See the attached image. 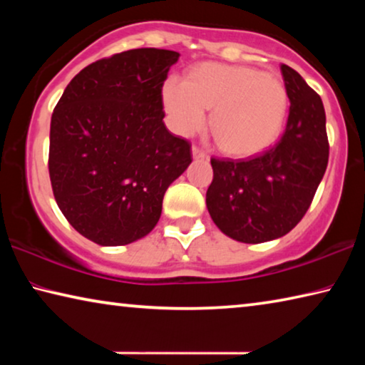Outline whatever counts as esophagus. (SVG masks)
I'll return each mask as SVG.
<instances>
[{
	"label": "esophagus",
	"mask_w": 365,
	"mask_h": 365,
	"mask_svg": "<svg viewBox=\"0 0 365 365\" xmlns=\"http://www.w3.org/2000/svg\"><path fill=\"white\" fill-rule=\"evenodd\" d=\"M191 154H193L195 159H205V158H206V153L202 151L201 148H197V146L191 148Z\"/></svg>",
	"instance_id": "1"
}]
</instances>
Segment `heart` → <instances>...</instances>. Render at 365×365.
Listing matches in <instances>:
<instances>
[{"mask_svg":"<svg viewBox=\"0 0 365 365\" xmlns=\"http://www.w3.org/2000/svg\"><path fill=\"white\" fill-rule=\"evenodd\" d=\"M163 103L172 130L191 135L205 125L207 109L215 141L232 156H255L279 140L289 98L282 80L243 66L207 63L188 78L170 77Z\"/></svg>","mask_w":365,"mask_h":365,"instance_id":"b5f03b06","label":"heart"}]
</instances>
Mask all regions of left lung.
<instances>
[{"instance_id":"1","label":"left lung","mask_w":365,"mask_h":365,"mask_svg":"<svg viewBox=\"0 0 365 365\" xmlns=\"http://www.w3.org/2000/svg\"><path fill=\"white\" fill-rule=\"evenodd\" d=\"M280 71L289 114L279 143L250 159H211L207 211L220 232L242 243L270 242L293 230L329 164L322 100L292 67L282 64Z\"/></svg>"}]
</instances>
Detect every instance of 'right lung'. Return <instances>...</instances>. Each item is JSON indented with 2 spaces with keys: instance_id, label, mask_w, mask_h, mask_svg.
<instances>
[{
  "instance_id": "add662e5",
  "label": "right lung",
  "mask_w": 365,
  "mask_h": 365,
  "mask_svg": "<svg viewBox=\"0 0 365 365\" xmlns=\"http://www.w3.org/2000/svg\"><path fill=\"white\" fill-rule=\"evenodd\" d=\"M177 51L128 49L86 66L51 115L48 169L61 212L101 246L146 237L191 145L164 119L163 85Z\"/></svg>"
}]
</instances>
